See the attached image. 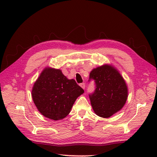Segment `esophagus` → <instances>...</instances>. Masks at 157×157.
Wrapping results in <instances>:
<instances>
[{"label":"esophagus","instance_id":"1","mask_svg":"<svg viewBox=\"0 0 157 157\" xmlns=\"http://www.w3.org/2000/svg\"><path fill=\"white\" fill-rule=\"evenodd\" d=\"M79 86H80L81 87H82L83 89H85V87H86V86H85V83H82V84H79Z\"/></svg>","mask_w":157,"mask_h":157}]
</instances>
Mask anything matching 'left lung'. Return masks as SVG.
Masks as SVG:
<instances>
[{"label":"left lung","mask_w":157,"mask_h":157,"mask_svg":"<svg viewBox=\"0 0 157 157\" xmlns=\"http://www.w3.org/2000/svg\"><path fill=\"white\" fill-rule=\"evenodd\" d=\"M91 79L96 89L89 97L96 115L108 118L123 108L128 98V86L117 70L109 65L98 67L90 73L88 81Z\"/></svg>","instance_id":"left-lung-1"}]
</instances>
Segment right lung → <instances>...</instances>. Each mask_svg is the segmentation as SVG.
<instances>
[{
    "label": "right lung",
    "mask_w": 157,
    "mask_h": 157,
    "mask_svg": "<svg viewBox=\"0 0 157 157\" xmlns=\"http://www.w3.org/2000/svg\"><path fill=\"white\" fill-rule=\"evenodd\" d=\"M84 92L74 79L67 78L60 69L46 67L34 83L32 96L42 115L57 121L68 115L77 98Z\"/></svg>",
    "instance_id": "obj_1"
}]
</instances>
